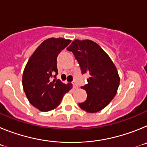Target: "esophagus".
Segmentation results:
<instances>
[{
	"label": "esophagus",
	"mask_w": 147,
	"mask_h": 147,
	"mask_svg": "<svg viewBox=\"0 0 147 147\" xmlns=\"http://www.w3.org/2000/svg\"><path fill=\"white\" fill-rule=\"evenodd\" d=\"M72 85H73V88H74V89H76V88H78V85H77V84H76V82L75 81L72 82Z\"/></svg>",
	"instance_id": "34e87169"
}]
</instances>
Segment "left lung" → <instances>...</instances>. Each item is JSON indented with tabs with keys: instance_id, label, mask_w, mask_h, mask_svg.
<instances>
[{
	"instance_id": "1",
	"label": "left lung",
	"mask_w": 147,
	"mask_h": 147,
	"mask_svg": "<svg viewBox=\"0 0 147 147\" xmlns=\"http://www.w3.org/2000/svg\"><path fill=\"white\" fill-rule=\"evenodd\" d=\"M67 50L74 55L82 74L89 76L88 84L81 87L87 92V99L79 106L88 113L98 112L117 93L120 78L115 65L103 49L91 40H75Z\"/></svg>"
}]
</instances>
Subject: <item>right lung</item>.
Segmentation results:
<instances>
[{
	"mask_svg": "<svg viewBox=\"0 0 147 147\" xmlns=\"http://www.w3.org/2000/svg\"><path fill=\"white\" fill-rule=\"evenodd\" d=\"M71 40L49 38L39 45L28 59L23 74V87L27 98L34 107L47 112L57 107L72 84L57 80V59Z\"/></svg>",
	"mask_w": 147,
	"mask_h": 147,
	"instance_id": "1",
	"label": "right lung"
}]
</instances>
